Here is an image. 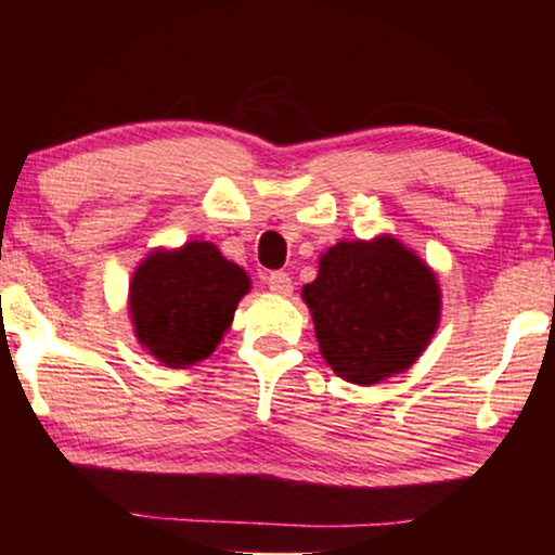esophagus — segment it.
<instances>
[{"instance_id": "obj_1", "label": "esophagus", "mask_w": 555, "mask_h": 555, "mask_svg": "<svg viewBox=\"0 0 555 555\" xmlns=\"http://www.w3.org/2000/svg\"><path fill=\"white\" fill-rule=\"evenodd\" d=\"M268 287L278 295H291L293 293V280H291V275H287V272H270Z\"/></svg>"}]
</instances>
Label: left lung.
Returning <instances> with one entry per match:
<instances>
[{"label": "left lung", "instance_id": "obj_1", "mask_svg": "<svg viewBox=\"0 0 555 555\" xmlns=\"http://www.w3.org/2000/svg\"><path fill=\"white\" fill-rule=\"evenodd\" d=\"M323 359L340 378L371 386L420 359L439 325L435 272L389 234L340 240L302 287Z\"/></svg>", "mask_w": 555, "mask_h": 555}]
</instances>
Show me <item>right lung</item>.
<instances>
[{
    "label": "right lung",
    "mask_w": 555,
    "mask_h": 555,
    "mask_svg": "<svg viewBox=\"0 0 555 555\" xmlns=\"http://www.w3.org/2000/svg\"><path fill=\"white\" fill-rule=\"evenodd\" d=\"M247 291V272L211 242L154 249L128 287L133 333L164 366H194L215 353Z\"/></svg>",
    "instance_id": "add662e5"
}]
</instances>
